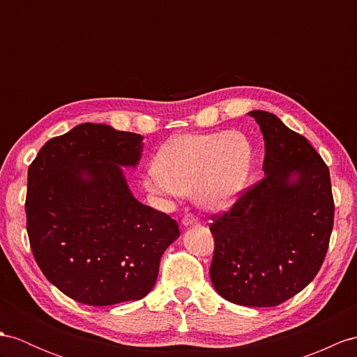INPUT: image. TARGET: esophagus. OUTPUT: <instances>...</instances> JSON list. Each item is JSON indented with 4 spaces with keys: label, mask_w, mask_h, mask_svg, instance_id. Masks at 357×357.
Segmentation results:
<instances>
[{
    "label": "esophagus",
    "mask_w": 357,
    "mask_h": 357,
    "mask_svg": "<svg viewBox=\"0 0 357 357\" xmlns=\"http://www.w3.org/2000/svg\"><path fill=\"white\" fill-rule=\"evenodd\" d=\"M183 227H190V225H198V220L194 215H185L183 220H181Z\"/></svg>",
    "instance_id": "34e87169"
}]
</instances>
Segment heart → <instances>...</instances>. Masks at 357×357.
Returning a JSON list of instances; mask_svg holds the SVG:
<instances>
[{"label": "heart", "instance_id": "heart-1", "mask_svg": "<svg viewBox=\"0 0 357 357\" xmlns=\"http://www.w3.org/2000/svg\"><path fill=\"white\" fill-rule=\"evenodd\" d=\"M251 167L253 149L244 133H186L158 153L142 186L154 195L194 194L204 211L224 212L244 192Z\"/></svg>", "mask_w": 357, "mask_h": 357}]
</instances>
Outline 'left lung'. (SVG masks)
Instances as JSON below:
<instances>
[{"instance_id": "1", "label": "left lung", "mask_w": 357, "mask_h": 357, "mask_svg": "<svg viewBox=\"0 0 357 357\" xmlns=\"http://www.w3.org/2000/svg\"><path fill=\"white\" fill-rule=\"evenodd\" d=\"M265 142V177L213 220L211 280L239 306L271 307L315 279L328 248L335 204L330 174L307 139L275 115L248 112Z\"/></svg>"}]
</instances>
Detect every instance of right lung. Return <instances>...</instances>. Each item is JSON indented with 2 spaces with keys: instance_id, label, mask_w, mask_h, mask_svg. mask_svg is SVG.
<instances>
[{
  "instance_id": "obj_1",
  "label": "right lung",
  "mask_w": 357,
  "mask_h": 357,
  "mask_svg": "<svg viewBox=\"0 0 357 357\" xmlns=\"http://www.w3.org/2000/svg\"><path fill=\"white\" fill-rule=\"evenodd\" d=\"M144 136L80 124L50 139L29 168L27 231L43 275L88 306L144 298L163 251L180 236L167 213L137 202L135 169Z\"/></svg>"
}]
</instances>
